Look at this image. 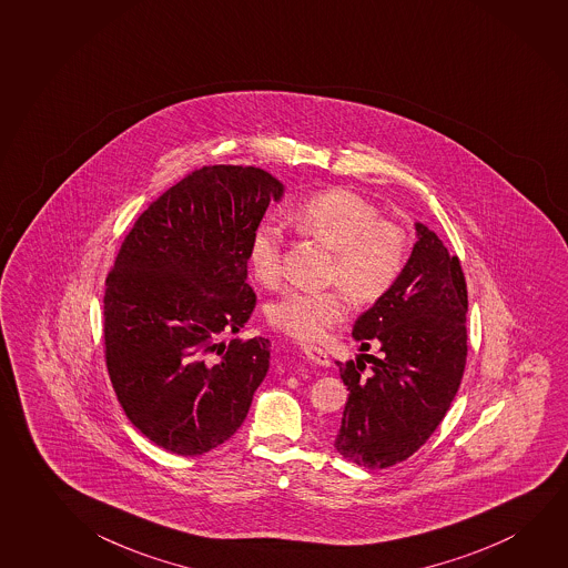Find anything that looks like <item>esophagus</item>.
Segmentation results:
<instances>
[{"instance_id": "obj_1", "label": "esophagus", "mask_w": 568, "mask_h": 568, "mask_svg": "<svg viewBox=\"0 0 568 568\" xmlns=\"http://www.w3.org/2000/svg\"><path fill=\"white\" fill-rule=\"evenodd\" d=\"M303 352H305L306 358L311 359V362L316 364V366H331V358H328L326 349L313 346V344H305V346H303Z\"/></svg>"}]
</instances>
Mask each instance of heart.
Wrapping results in <instances>:
<instances>
[{"label":"heart","instance_id":"heart-1","mask_svg":"<svg viewBox=\"0 0 568 568\" xmlns=\"http://www.w3.org/2000/svg\"><path fill=\"white\" fill-rule=\"evenodd\" d=\"M291 226L332 252L328 281L343 288H293L267 308L275 331L295 341H321L356 305H372L399 280L407 260V236L393 220L379 219L376 204L346 189L316 192L288 212ZM280 227L263 222L253 230L247 263L253 277L275 285L281 277Z\"/></svg>","mask_w":568,"mask_h":568}]
</instances>
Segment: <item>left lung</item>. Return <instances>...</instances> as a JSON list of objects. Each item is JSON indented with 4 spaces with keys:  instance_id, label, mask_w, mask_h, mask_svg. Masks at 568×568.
I'll return each mask as SVG.
<instances>
[{
    "instance_id": "obj_1",
    "label": "left lung",
    "mask_w": 568,
    "mask_h": 568,
    "mask_svg": "<svg viewBox=\"0 0 568 568\" xmlns=\"http://www.w3.org/2000/svg\"><path fill=\"white\" fill-rule=\"evenodd\" d=\"M409 262L352 336L358 359L338 362L348 403L334 438L358 466L382 470L407 460L437 430L463 382L468 288L463 265L417 222Z\"/></svg>"
}]
</instances>
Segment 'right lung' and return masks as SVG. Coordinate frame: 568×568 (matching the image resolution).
<instances>
[{
    "instance_id": "obj_1",
    "label": "right lung",
    "mask_w": 568,
    "mask_h": 568,
    "mask_svg": "<svg viewBox=\"0 0 568 568\" xmlns=\"http://www.w3.org/2000/svg\"><path fill=\"white\" fill-rule=\"evenodd\" d=\"M281 194L257 166L194 169L141 212L105 277V366L118 402L169 453L226 443L270 369L267 338H222L255 308L247 247Z\"/></svg>"
}]
</instances>
